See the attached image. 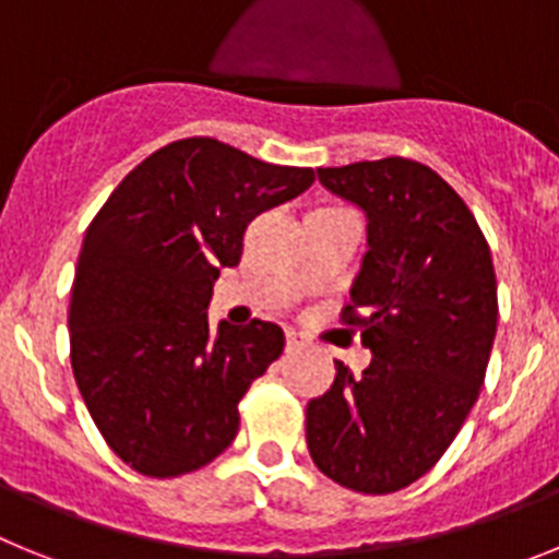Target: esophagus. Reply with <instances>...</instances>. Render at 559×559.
Instances as JSON below:
<instances>
[{
    "instance_id": "esophagus-1",
    "label": "esophagus",
    "mask_w": 559,
    "mask_h": 559,
    "mask_svg": "<svg viewBox=\"0 0 559 559\" xmlns=\"http://www.w3.org/2000/svg\"><path fill=\"white\" fill-rule=\"evenodd\" d=\"M307 346V340L304 334L298 332H286V352H300V348Z\"/></svg>"
}]
</instances>
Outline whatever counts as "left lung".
I'll return each instance as SVG.
<instances>
[{
	"label": "left lung",
	"mask_w": 559,
	"mask_h": 559,
	"mask_svg": "<svg viewBox=\"0 0 559 559\" xmlns=\"http://www.w3.org/2000/svg\"><path fill=\"white\" fill-rule=\"evenodd\" d=\"M320 186L366 213V255L343 323L373 354L343 362L307 405V444L323 475L354 492L414 484L444 455L484 385L498 284L464 199L405 157L318 168Z\"/></svg>",
	"instance_id": "left-lung-1"
}]
</instances>
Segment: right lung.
<instances>
[{"label": "right lung", "instance_id": "right-lung-1", "mask_svg": "<svg viewBox=\"0 0 559 559\" xmlns=\"http://www.w3.org/2000/svg\"><path fill=\"white\" fill-rule=\"evenodd\" d=\"M312 168L261 163L211 138L168 143L92 219L70 293V360L90 416L148 478L205 467L239 433V402L278 360L266 320L207 323L222 266L259 213L300 197Z\"/></svg>", "mask_w": 559, "mask_h": 559}]
</instances>
